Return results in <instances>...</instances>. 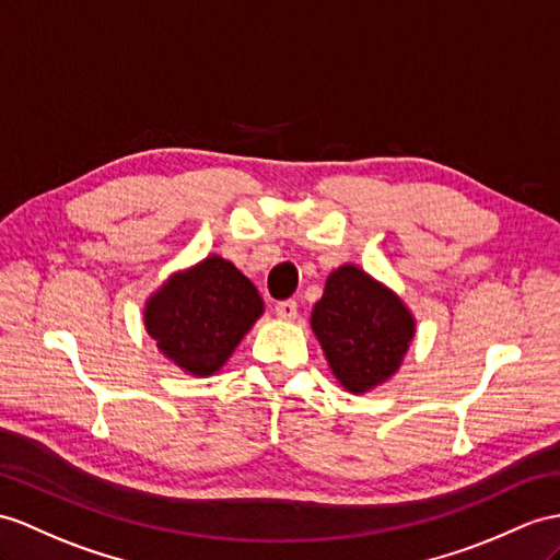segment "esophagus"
I'll return each mask as SVG.
<instances>
[{
	"label": "esophagus",
	"mask_w": 560,
	"mask_h": 560,
	"mask_svg": "<svg viewBox=\"0 0 560 560\" xmlns=\"http://www.w3.org/2000/svg\"><path fill=\"white\" fill-rule=\"evenodd\" d=\"M296 311H299V306H296L294 299H288V302H280L276 306V313H278L280 320H294L296 318Z\"/></svg>",
	"instance_id": "esophagus-1"
}]
</instances>
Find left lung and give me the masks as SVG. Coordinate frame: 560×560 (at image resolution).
Instances as JSON below:
<instances>
[{"label": "left lung", "mask_w": 560, "mask_h": 560, "mask_svg": "<svg viewBox=\"0 0 560 560\" xmlns=\"http://www.w3.org/2000/svg\"><path fill=\"white\" fill-rule=\"evenodd\" d=\"M311 330L337 383L365 394L399 371L416 337V318L385 282L345 264L327 276L311 311Z\"/></svg>", "instance_id": "left-lung-1"}]
</instances>
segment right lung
<instances>
[{"mask_svg":"<svg viewBox=\"0 0 560 560\" xmlns=\"http://www.w3.org/2000/svg\"><path fill=\"white\" fill-rule=\"evenodd\" d=\"M261 316L254 282L218 254L173 272L144 302V330L163 357L195 377L221 371Z\"/></svg>","mask_w":560,"mask_h":560,"instance_id":"add662e5","label":"right lung"}]
</instances>
